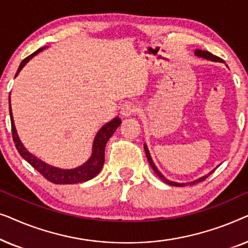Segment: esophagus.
<instances>
[{"label":"esophagus","mask_w":248,"mask_h":248,"mask_svg":"<svg viewBox=\"0 0 248 248\" xmlns=\"http://www.w3.org/2000/svg\"><path fill=\"white\" fill-rule=\"evenodd\" d=\"M138 108V105L135 104L134 101H126V103L123 104V106L121 108V114L125 117L132 116V115L137 113Z\"/></svg>","instance_id":"34e87169"}]
</instances>
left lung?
Masks as SVG:
<instances>
[{
  "instance_id": "8db88e82",
  "label": "left lung",
  "mask_w": 248,
  "mask_h": 248,
  "mask_svg": "<svg viewBox=\"0 0 248 248\" xmlns=\"http://www.w3.org/2000/svg\"><path fill=\"white\" fill-rule=\"evenodd\" d=\"M195 55L196 56H200V57H203V59H206V60H210V61H215V62H223V61L220 59V57H218V56H215L213 55V54H211L210 52H208V50H201V49H196L195 50ZM144 150H145V155H147V158H148V160H149V162H150V165H151V167H152V169H154L155 170V174H157V176L159 178L161 179L162 182H165L166 184H168V185H171V186H179V187H181V186H186V185H194V184H196V183H200V182H203L204 181V179H206L208 178V176L209 175H211L213 171L215 170H212L211 172H209L208 175H205V176H203V177H201V178H199V179H196V181H194V182H191V183H187V184H185V183H175V182H171V181H168L167 178L165 177L164 175L161 174L160 171L158 170V168L155 167V164H154V161H152V159H151V155H150V152H149V150H148V148H147V145H144Z\"/></svg>"
}]
</instances>
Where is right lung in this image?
I'll use <instances>...</instances> for the list:
<instances>
[{
	"label": "right lung",
	"instance_id": "add662e5",
	"mask_svg": "<svg viewBox=\"0 0 248 248\" xmlns=\"http://www.w3.org/2000/svg\"><path fill=\"white\" fill-rule=\"evenodd\" d=\"M44 48H45V47H44ZM44 48H39L38 50H36L35 53H32L31 55L26 57V59L21 62V64H20L16 76H18V73L21 71L22 67L26 65V63H28V61L30 59H32V57L37 55L39 52H42ZM10 117H11V131L13 142H15L16 148L20 155H21L26 161H28L39 174H42L44 177L47 179V181L52 182L54 184H77V183L89 181V179L93 178L97 174H99V171L104 166L105 147H106L107 141L109 140V138L114 134V132L116 131V128L120 126L122 123L120 118L116 117L100 128L99 132H98L96 135V138H94L93 155H91L89 160H88L83 166H80V167L74 169H59L45 164V162L39 160L38 158H36L35 155L29 154V152L26 150V148L23 147L22 143L19 140L18 134H16L11 113V105H10Z\"/></svg>",
	"mask_w": 248,
	"mask_h": 248
}]
</instances>
